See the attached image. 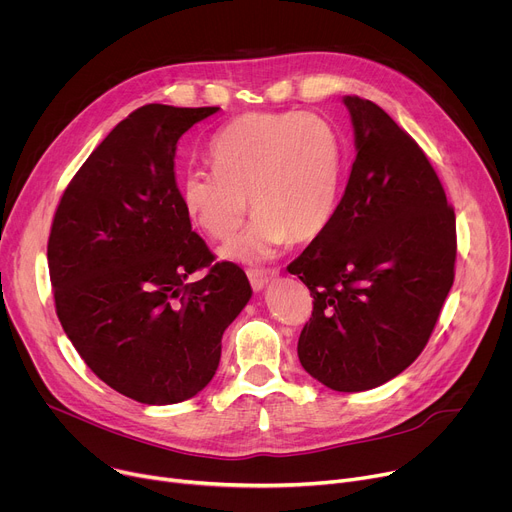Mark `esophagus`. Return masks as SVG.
I'll list each match as a JSON object with an SVG mask.
<instances>
[{"mask_svg": "<svg viewBox=\"0 0 512 512\" xmlns=\"http://www.w3.org/2000/svg\"><path fill=\"white\" fill-rule=\"evenodd\" d=\"M279 272L274 268H250L248 270V279L254 291H262L272 279H277Z\"/></svg>", "mask_w": 512, "mask_h": 512, "instance_id": "34e87169", "label": "esophagus"}]
</instances>
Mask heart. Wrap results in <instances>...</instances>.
Returning a JSON list of instances; mask_svg holds the SVG:
<instances>
[{"label": "heart", "mask_w": 512, "mask_h": 512, "mask_svg": "<svg viewBox=\"0 0 512 512\" xmlns=\"http://www.w3.org/2000/svg\"><path fill=\"white\" fill-rule=\"evenodd\" d=\"M213 170H192L180 182L188 221L223 242L250 227L219 256L258 264L289 238L307 242L328 227L342 178V145L334 127L309 112H250L221 129L209 145Z\"/></svg>", "instance_id": "1"}]
</instances>
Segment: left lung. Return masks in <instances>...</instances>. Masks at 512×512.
Listing matches in <instances>:
<instances>
[{"label":"left lung","instance_id":"left-lung-1","mask_svg":"<svg viewBox=\"0 0 512 512\" xmlns=\"http://www.w3.org/2000/svg\"><path fill=\"white\" fill-rule=\"evenodd\" d=\"M357 157L328 227L287 270L313 295L297 355L334 391L400 375L426 346L455 277V213L418 143L344 96Z\"/></svg>","mask_w":512,"mask_h":512}]
</instances>
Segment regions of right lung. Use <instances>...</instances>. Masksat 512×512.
I'll list each match as a JSON object with an SVG mask.
<instances>
[{"mask_svg":"<svg viewBox=\"0 0 512 512\" xmlns=\"http://www.w3.org/2000/svg\"><path fill=\"white\" fill-rule=\"evenodd\" d=\"M217 110L137 108L73 176L53 219L59 322L84 363L141 404H178L207 387L223 332L252 297L238 264H213L174 176L178 139ZM201 267L208 274L190 284Z\"/></svg>","mask_w":512,"mask_h":512,"instance_id":"right-lung-1","label":"right lung"}]
</instances>
